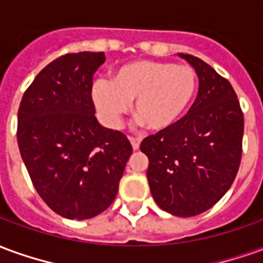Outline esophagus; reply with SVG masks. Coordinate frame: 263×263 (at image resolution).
<instances>
[{
  "label": "esophagus",
  "mask_w": 263,
  "mask_h": 263,
  "mask_svg": "<svg viewBox=\"0 0 263 263\" xmlns=\"http://www.w3.org/2000/svg\"><path fill=\"white\" fill-rule=\"evenodd\" d=\"M129 142H131L132 149H134V151H137V149H139V145H141V139H139V138L129 137Z\"/></svg>",
  "instance_id": "1"
}]
</instances>
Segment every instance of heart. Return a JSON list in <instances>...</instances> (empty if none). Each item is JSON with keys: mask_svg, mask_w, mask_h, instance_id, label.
I'll use <instances>...</instances> for the list:
<instances>
[{"mask_svg": "<svg viewBox=\"0 0 263 263\" xmlns=\"http://www.w3.org/2000/svg\"><path fill=\"white\" fill-rule=\"evenodd\" d=\"M193 67L171 62L138 60L115 70L111 81L92 86V101L109 126H118L129 103L151 131H165L187 111L197 91Z\"/></svg>", "mask_w": 263, "mask_h": 263, "instance_id": "heart-1", "label": "heart"}]
</instances>
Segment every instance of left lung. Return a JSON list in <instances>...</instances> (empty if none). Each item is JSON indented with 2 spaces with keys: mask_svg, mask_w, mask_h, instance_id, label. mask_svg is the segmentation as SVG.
<instances>
[{
  "mask_svg": "<svg viewBox=\"0 0 263 263\" xmlns=\"http://www.w3.org/2000/svg\"><path fill=\"white\" fill-rule=\"evenodd\" d=\"M198 94L189 112L169 129L146 137L141 151L152 197L177 217L211 209L231 187L242 156L243 115L230 81L192 54Z\"/></svg>",
  "mask_w": 263,
  "mask_h": 263,
  "instance_id": "1",
  "label": "left lung"
}]
</instances>
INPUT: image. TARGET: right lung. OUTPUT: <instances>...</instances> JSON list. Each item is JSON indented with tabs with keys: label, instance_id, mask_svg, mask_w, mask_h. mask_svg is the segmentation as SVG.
I'll return each instance as SVG.
<instances>
[{
	"label": "right lung",
	"instance_id": "1",
	"mask_svg": "<svg viewBox=\"0 0 263 263\" xmlns=\"http://www.w3.org/2000/svg\"><path fill=\"white\" fill-rule=\"evenodd\" d=\"M104 52L60 56L35 77L18 111V146L37 194L69 220L114 201L132 154L128 138L96 118L92 76Z\"/></svg>",
	"mask_w": 263,
	"mask_h": 263
}]
</instances>
